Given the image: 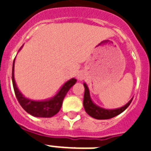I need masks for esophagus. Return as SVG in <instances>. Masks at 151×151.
Segmentation results:
<instances>
[{"instance_id": "1", "label": "esophagus", "mask_w": 151, "mask_h": 151, "mask_svg": "<svg viewBox=\"0 0 151 151\" xmlns=\"http://www.w3.org/2000/svg\"><path fill=\"white\" fill-rule=\"evenodd\" d=\"M78 78L80 79V80H82V79H83V75H82V73H79L78 75Z\"/></svg>"}]
</instances>
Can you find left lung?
I'll use <instances>...</instances> for the list:
<instances>
[{
	"label": "left lung",
	"instance_id": "8db88e82",
	"mask_svg": "<svg viewBox=\"0 0 151 151\" xmlns=\"http://www.w3.org/2000/svg\"><path fill=\"white\" fill-rule=\"evenodd\" d=\"M84 87H85V93H84V99H83V106L85 108V111L89 116H91L93 118H95L97 120H107V119H111L112 117L116 116L117 115H119L121 112H123L126 109L131 102L133 100V99L130 100L126 105H124V107L118 109H114V110H108V109H104L96 106V105L92 102L91 99L90 97V92L87 86L84 83Z\"/></svg>",
	"mask_w": 151,
	"mask_h": 151
}]
</instances>
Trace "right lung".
I'll use <instances>...</instances> for the list:
<instances>
[{
	"instance_id": "add662e5",
	"label": "right lung",
	"mask_w": 151,
	"mask_h": 151,
	"mask_svg": "<svg viewBox=\"0 0 151 151\" xmlns=\"http://www.w3.org/2000/svg\"><path fill=\"white\" fill-rule=\"evenodd\" d=\"M14 60L13 63L12 81H13V86H14L16 98L22 106V108H23L25 111L36 117H52L55 116L61 108L63 99L67 94V92L69 91V89L77 82L76 79L73 78L65 83V85L63 86L62 88L58 92V94L52 99H50L47 101H33V100L25 98L18 91L14 81Z\"/></svg>"
}]
</instances>
